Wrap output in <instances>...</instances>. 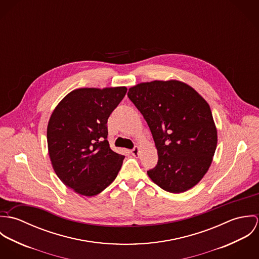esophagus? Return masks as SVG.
I'll return each mask as SVG.
<instances>
[{"label":"esophagus","mask_w":259,"mask_h":259,"mask_svg":"<svg viewBox=\"0 0 259 259\" xmlns=\"http://www.w3.org/2000/svg\"><path fill=\"white\" fill-rule=\"evenodd\" d=\"M139 151H140V148H139L138 146L135 147V148L131 150V152H132L134 155H138V154H139Z\"/></svg>","instance_id":"34e87169"}]
</instances>
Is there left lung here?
I'll return each instance as SVG.
<instances>
[{
	"label": "left lung",
	"mask_w": 259,
	"mask_h": 259,
	"mask_svg": "<svg viewBox=\"0 0 259 259\" xmlns=\"http://www.w3.org/2000/svg\"><path fill=\"white\" fill-rule=\"evenodd\" d=\"M128 99L144 115L158 161L148 171L162 189L181 193L207 172L218 145V130L207 102L177 79L141 82L128 89Z\"/></svg>",
	"instance_id": "8db88e82"
}]
</instances>
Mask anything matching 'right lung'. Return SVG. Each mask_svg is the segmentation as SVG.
I'll use <instances>...</instances> for the list:
<instances>
[{
    "label": "right lung",
    "instance_id": "right-lung-1",
    "mask_svg": "<svg viewBox=\"0 0 259 259\" xmlns=\"http://www.w3.org/2000/svg\"><path fill=\"white\" fill-rule=\"evenodd\" d=\"M125 87L81 88L56 107L47 128L53 168L64 185L94 196L115 180L124 155L110 148L108 118L126 94Z\"/></svg>",
    "mask_w": 259,
    "mask_h": 259
}]
</instances>
